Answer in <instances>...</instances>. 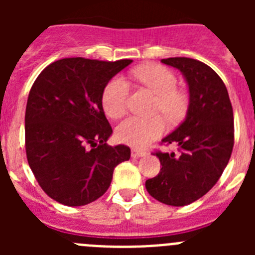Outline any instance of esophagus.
<instances>
[{"label": "esophagus", "instance_id": "obj_1", "mask_svg": "<svg viewBox=\"0 0 255 255\" xmlns=\"http://www.w3.org/2000/svg\"><path fill=\"white\" fill-rule=\"evenodd\" d=\"M147 153L144 152V150H140V149H136V148H132L131 149V157H134V158H138V157H143V155H145Z\"/></svg>", "mask_w": 255, "mask_h": 255}]
</instances>
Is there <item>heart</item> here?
<instances>
[{
	"label": "heart",
	"instance_id": "b5f03b06",
	"mask_svg": "<svg viewBox=\"0 0 255 255\" xmlns=\"http://www.w3.org/2000/svg\"><path fill=\"white\" fill-rule=\"evenodd\" d=\"M134 76L143 85L157 94L155 110L161 111L171 123L180 121L188 110V96L177 89V79L172 71L161 65H145L134 71ZM129 83L123 76H115L107 83L102 94L106 115L112 119L123 116L128 107ZM164 131L162 117L141 119L131 116L117 126L116 136L130 147L143 148L159 138Z\"/></svg>",
	"mask_w": 255,
	"mask_h": 255
}]
</instances>
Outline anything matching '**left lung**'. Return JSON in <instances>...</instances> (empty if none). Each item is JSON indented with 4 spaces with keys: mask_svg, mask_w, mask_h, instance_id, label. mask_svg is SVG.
Masks as SVG:
<instances>
[{
    "mask_svg": "<svg viewBox=\"0 0 255 255\" xmlns=\"http://www.w3.org/2000/svg\"><path fill=\"white\" fill-rule=\"evenodd\" d=\"M162 64L184 75L189 107L185 120L162 139L176 143L180 155L155 152L162 168L145 188L161 203L182 207L207 194L226 168L234 148V112L226 85L208 65L188 57L163 58Z\"/></svg>",
    "mask_w": 255,
    "mask_h": 255,
    "instance_id": "8db88e82",
    "label": "left lung"
}]
</instances>
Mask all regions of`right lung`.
<instances>
[{
    "instance_id": "add662e5",
    "label": "right lung",
    "mask_w": 255,
    "mask_h": 255,
    "mask_svg": "<svg viewBox=\"0 0 255 255\" xmlns=\"http://www.w3.org/2000/svg\"><path fill=\"white\" fill-rule=\"evenodd\" d=\"M132 60L115 62L70 57L55 61L35 79L25 111L26 158L38 184L65 206L92 203L105 194L126 145H108L112 128L102 94Z\"/></svg>"
}]
</instances>
